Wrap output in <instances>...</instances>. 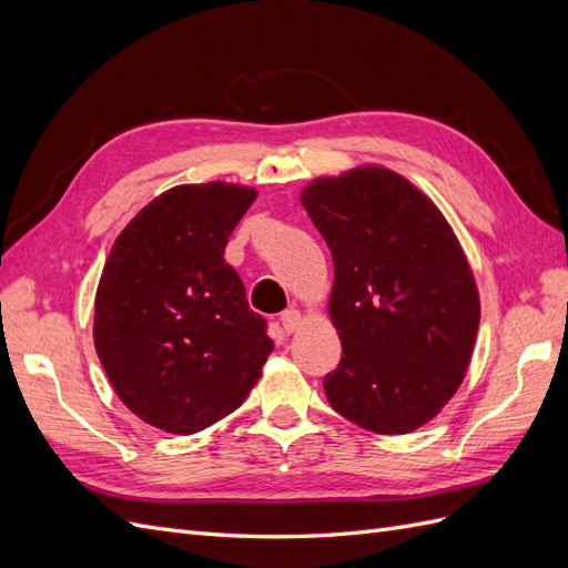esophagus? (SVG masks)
Returning <instances> with one entry per match:
<instances>
[{"label":"esophagus","mask_w":568,"mask_h":568,"mask_svg":"<svg viewBox=\"0 0 568 568\" xmlns=\"http://www.w3.org/2000/svg\"><path fill=\"white\" fill-rule=\"evenodd\" d=\"M303 322H305V317H303L301 311H296V307H291V311L282 313V326H284V332H288V334L298 332Z\"/></svg>","instance_id":"obj_1"}]
</instances>
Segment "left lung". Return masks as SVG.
I'll return each mask as SVG.
<instances>
[{"label":"left lung","instance_id":"8db88e82","mask_svg":"<svg viewBox=\"0 0 568 568\" xmlns=\"http://www.w3.org/2000/svg\"><path fill=\"white\" fill-rule=\"evenodd\" d=\"M298 199L334 257L326 313L343 353L326 398L367 432H415L471 363L480 298L467 253L438 205L384 165L315 178Z\"/></svg>","mask_w":568,"mask_h":568}]
</instances>
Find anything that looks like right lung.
Masks as SVG:
<instances>
[{
	"label": "right lung",
	"mask_w": 568,
	"mask_h": 568,
	"mask_svg": "<svg viewBox=\"0 0 568 568\" xmlns=\"http://www.w3.org/2000/svg\"><path fill=\"white\" fill-rule=\"evenodd\" d=\"M255 186L178 184L115 236L94 296V348L142 422L189 436L227 417L272 353L265 320L225 263Z\"/></svg>",
	"instance_id": "right-lung-1"
}]
</instances>
